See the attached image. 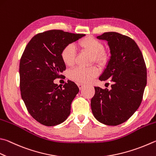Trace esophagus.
<instances>
[{
	"label": "esophagus",
	"mask_w": 156,
	"mask_h": 156,
	"mask_svg": "<svg viewBox=\"0 0 156 156\" xmlns=\"http://www.w3.org/2000/svg\"><path fill=\"white\" fill-rule=\"evenodd\" d=\"M78 87H79V89L80 90H81L82 89H83V88L84 87V84H80V83H78Z\"/></svg>",
	"instance_id": "esophagus-1"
}]
</instances>
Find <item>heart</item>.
<instances>
[{"mask_svg": "<svg viewBox=\"0 0 156 156\" xmlns=\"http://www.w3.org/2000/svg\"><path fill=\"white\" fill-rule=\"evenodd\" d=\"M78 46L81 50L87 51L92 54V62L98 63L100 66H105L109 61L108 52L104 49L102 42L92 37H86L78 41ZM61 59L67 66H72L75 63L76 51L72 44L66 46L61 51ZM99 70L96 66L90 67H78L71 70L69 73L70 79L79 83H88L96 77Z\"/></svg>", "mask_w": 156, "mask_h": 156, "instance_id": "obj_1", "label": "heart"}]
</instances>
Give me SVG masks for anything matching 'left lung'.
<instances>
[{"instance_id":"8db88e82","label":"left lung","mask_w":156,"mask_h":156,"mask_svg":"<svg viewBox=\"0 0 156 156\" xmlns=\"http://www.w3.org/2000/svg\"><path fill=\"white\" fill-rule=\"evenodd\" d=\"M97 38L108 41L111 54L99 80H108L112 84L110 89L95 87L90 106L98 121L117 126L129 119L140 105L147 84L146 65L138 45L129 37L107 32Z\"/></svg>"}]
</instances>
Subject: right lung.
Segmentation results:
<instances>
[{
  "label": "right lung",
  "instance_id": "obj_1",
  "mask_svg": "<svg viewBox=\"0 0 156 156\" xmlns=\"http://www.w3.org/2000/svg\"><path fill=\"white\" fill-rule=\"evenodd\" d=\"M84 35L50 30L37 34L25 48L19 69L21 96L30 115L42 125H58L70 114L78 87L68 80L62 89L54 80L63 77L66 69L61 51Z\"/></svg>",
  "mask_w": 156,
  "mask_h": 156
}]
</instances>
